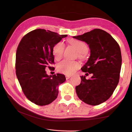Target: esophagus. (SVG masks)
<instances>
[{
    "label": "esophagus",
    "instance_id": "esophagus-1",
    "mask_svg": "<svg viewBox=\"0 0 132 132\" xmlns=\"http://www.w3.org/2000/svg\"><path fill=\"white\" fill-rule=\"evenodd\" d=\"M70 77H71V76H66V79H68L70 78Z\"/></svg>",
    "mask_w": 132,
    "mask_h": 132
}]
</instances>
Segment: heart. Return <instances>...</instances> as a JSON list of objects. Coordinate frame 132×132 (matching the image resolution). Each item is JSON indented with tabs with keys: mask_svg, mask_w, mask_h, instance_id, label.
Listing matches in <instances>:
<instances>
[{
	"mask_svg": "<svg viewBox=\"0 0 132 132\" xmlns=\"http://www.w3.org/2000/svg\"><path fill=\"white\" fill-rule=\"evenodd\" d=\"M69 43L78 51V56L80 58H84L85 53H87L88 47L86 43L81 40L76 39H69ZM64 49L63 43L59 42L55 44L53 48V54L56 61L61 60L63 56ZM81 64L77 61L64 60L58 65V70L62 73L66 75H71L74 73L79 68Z\"/></svg>",
	"mask_w": 132,
	"mask_h": 132,
	"instance_id": "heart-1",
	"label": "heart"
}]
</instances>
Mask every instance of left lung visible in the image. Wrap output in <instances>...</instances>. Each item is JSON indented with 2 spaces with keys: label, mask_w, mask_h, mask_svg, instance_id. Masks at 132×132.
I'll return each instance as SVG.
<instances>
[{
  "label": "left lung",
  "mask_w": 132,
  "mask_h": 132,
  "mask_svg": "<svg viewBox=\"0 0 132 132\" xmlns=\"http://www.w3.org/2000/svg\"><path fill=\"white\" fill-rule=\"evenodd\" d=\"M73 38L89 45L90 56L81 70L93 74L90 79L81 77L76 93L87 104L100 105L111 97L119 82L122 64L120 46L109 33L99 28Z\"/></svg>",
  "instance_id": "left-lung-1"
}]
</instances>
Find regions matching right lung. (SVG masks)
I'll use <instances>...</instances> for the list:
<instances>
[{"mask_svg":"<svg viewBox=\"0 0 132 132\" xmlns=\"http://www.w3.org/2000/svg\"><path fill=\"white\" fill-rule=\"evenodd\" d=\"M67 35L45 29L34 30L26 34L18 46L15 61L16 75L25 96L34 104L45 106L53 102L58 86L65 81L63 74L48 76L45 69L54 70V46Z\"/></svg>","mask_w":132,"mask_h":132,"instance_id":"obj_1","label":"right lung"}]
</instances>
